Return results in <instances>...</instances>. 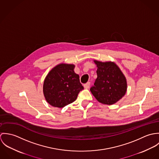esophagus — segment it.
I'll list each match as a JSON object with an SVG mask.
<instances>
[{
  "label": "esophagus",
  "instance_id": "1",
  "mask_svg": "<svg viewBox=\"0 0 159 159\" xmlns=\"http://www.w3.org/2000/svg\"><path fill=\"white\" fill-rule=\"evenodd\" d=\"M90 85H91V83H90V82H88V83H86V84H84V88L85 89H88V88H89Z\"/></svg>",
  "mask_w": 159,
  "mask_h": 159
}]
</instances>
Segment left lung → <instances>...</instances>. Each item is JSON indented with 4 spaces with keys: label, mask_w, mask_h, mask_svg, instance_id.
<instances>
[{
    "label": "left lung",
    "mask_w": 159,
    "mask_h": 159,
    "mask_svg": "<svg viewBox=\"0 0 159 159\" xmlns=\"http://www.w3.org/2000/svg\"><path fill=\"white\" fill-rule=\"evenodd\" d=\"M97 65V78L90 89L94 97L101 103L113 105L121 99L127 89L126 78L114 62L93 61Z\"/></svg>",
    "instance_id": "obj_1"
}]
</instances>
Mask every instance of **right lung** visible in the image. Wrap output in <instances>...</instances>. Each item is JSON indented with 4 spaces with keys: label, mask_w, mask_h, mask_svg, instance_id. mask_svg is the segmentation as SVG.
Returning a JSON list of instances; mask_svg holds the SVG:
<instances>
[{
    "label": "right lung",
    "mask_w": 159,
    "mask_h": 159,
    "mask_svg": "<svg viewBox=\"0 0 159 159\" xmlns=\"http://www.w3.org/2000/svg\"><path fill=\"white\" fill-rule=\"evenodd\" d=\"M73 64H60L46 75L43 91L46 102L52 107L63 108L76 99L84 88L80 76L74 71Z\"/></svg>",
    "instance_id": "add662e5"
}]
</instances>
